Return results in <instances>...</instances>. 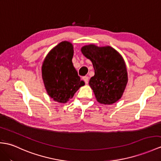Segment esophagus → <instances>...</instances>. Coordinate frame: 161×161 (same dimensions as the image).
Listing matches in <instances>:
<instances>
[{
    "label": "esophagus",
    "mask_w": 161,
    "mask_h": 161,
    "mask_svg": "<svg viewBox=\"0 0 161 161\" xmlns=\"http://www.w3.org/2000/svg\"><path fill=\"white\" fill-rule=\"evenodd\" d=\"M83 80L84 81V82H85L86 84H88V76L83 77Z\"/></svg>",
    "instance_id": "esophagus-1"
}]
</instances>
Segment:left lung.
Wrapping results in <instances>:
<instances>
[{
	"label": "left lung",
	"mask_w": 161,
	"mask_h": 161,
	"mask_svg": "<svg viewBox=\"0 0 161 161\" xmlns=\"http://www.w3.org/2000/svg\"><path fill=\"white\" fill-rule=\"evenodd\" d=\"M81 51L94 67L95 75L91 78L89 85L97 101L105 105L117 102L128 83V73L122 56L110 46L99 47L89 44Z\"/></svg>",
	"instance_id": "8db88e82"
}]
</instances>
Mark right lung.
<instances>
[{
  "label": "right lung",
  "mask_w": 161,
  "mask_h": 161,
  "mask_svg": "<svg viewBox=\"0 0 161 161\" xmlns=\"http://www.w3.org/2000/svg\"><path fill=\"white\" fill-rule=\"evenodd\" d=\"M73 44L59 43L49 51L42 66V76L48 95L59 103H66L85 84L74 68Z\"/></svg>",
  "instance_id": "add662e5"
}]
</instances>
